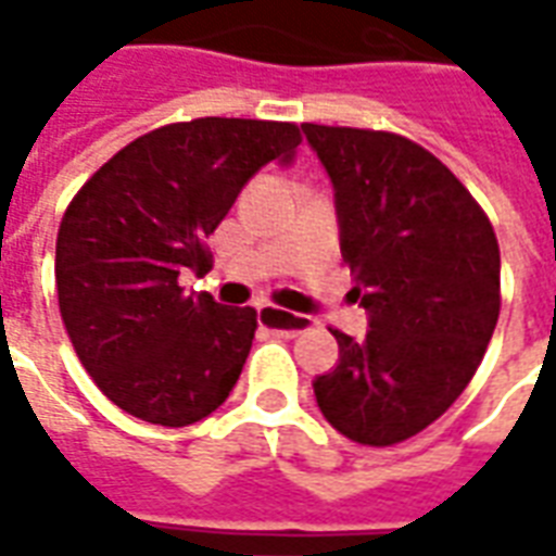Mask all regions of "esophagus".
Listing matches in <instances>:
<instances>
[{"label": "esophagus", "mask_w": 556, "mask_h": 556, "mask_svg": "<svg viewBox=\"0 0 556 556\" xmlns=\"http://www.w3.org/2000/svg\"><path fill=\"white\" fill-rule=\"evenodd\" d=\"M258 325L270 327L277 333H286V337H298L303 327H306V318L303 315L282 313L279 306H270V303H262L258 306Z\"/></svg>", "instance_id": "esophagus-1"}]
</instances>
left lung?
<instances>
[{
	"mask_svg": "<svg viewBox=\"0 0 556 556\" xmlns=\"http://www.w3.org/2000/svg\"><path fill=\"white\" fill-rule=\"evenodd\" d=\"M333 184L351 298L366 339L333 330L339 363L313 381L325 419L393 446L462 396L501 315V247L485 211L426 148L384 130L301 125Z\"/></svg>",
	"mask_w": 556,
	"mask_h": 556,
	"instance_id": "obj_1",
	"label": "left lung"
}]
</instances>
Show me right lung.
I'll return each mask as SVG.
<instances>
[{
  "instance_id": "1",
  "label": "right lung",
  "mask_w": 556,
  "mask_h": 556,
  "mask_svg": "<svg viewBox=\"0 0 556 556\" xmlns=\"http://www.w3.org/2000/svg\"><path fill=\"white\" fill-rule=\"evenodd\" d=\"M301 127L193 118L134 139L83 184L55 238L59 313L79 363L130 417L181 429L229 399L253 349V306L184 294L207 274L205 238L243 184L289 163Z\"/></svg>"
}]
</instances>
